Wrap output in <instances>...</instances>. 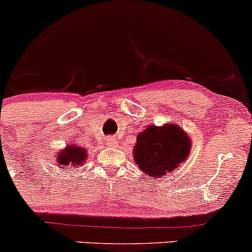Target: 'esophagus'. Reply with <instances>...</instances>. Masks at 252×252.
Segmentation results:
<instances>
[{
    "label": "esophagus",
    "mask_w": 252,
    "mask_h": 252,
    "mask_svg": "<svg viewBox=\"0 0 252 252\" xmlns=\"http://www.w3.org/2000/svg\"><path fill=\"white\" fill-rule=\"evenodd\" d=\"M105 145H107V147H110V148L117 147L118 141H117L116 138H114V137H108L107 141H105Z\"/></svg>",
    "instance_id": "obj_1"
}]
</instances>
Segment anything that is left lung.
Here are the masks:
<instances>
[{
    "label": "left lung",
    "instance_id": "8db88e82",
    "mask_svg": "<svg viewBox=\"0 0 252 252\" xmlns=\"http://www.w3.org/2000/svg\"><path fill=\"white\" fill-rule=\"evenodd\" d=\"M191 141L180 126H149L137 135L134 147L135 163L150 178L160 180L174 172L189 156Z\"/></svg>",
    "mask_w": 252,
    "mask_h": 252
}]
</instances>
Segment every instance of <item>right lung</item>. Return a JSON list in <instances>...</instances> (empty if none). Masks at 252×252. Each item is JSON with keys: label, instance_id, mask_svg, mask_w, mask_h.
<instances>
[{"label": "right lung", "instance_id": "right-lung-1", "mask_svg": "<svg viewBox=\"0 0 252 252\" xmlns=\"http://www.w3.org/2000/svg\"><path fill=\"white\" fill-rule=\"evenodd\" d=\"M88 153L84 148L72 143L68 144L63 150L56 154L57 168L62 169V171H69L70 169L78 168L82 164H86Z\"/></svg>", "mask_w": 252, "mask_h": 252}]
</instances>
